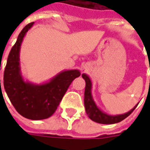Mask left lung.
Returning <instances> with one entry per match:
<instances>
[{"label": "left lung", "mask_w": 150, "mask_h": 150, "mask_svg": "<svg viewBox=\"0 0 150 150\" xmlns=\"http://www.w3.org/2000/svg\"><path fill=\"white\" fill-rule=\"evenodd\" d=\"M82 77L83 78L85 82H86V87H85V92H84L85 110H86L88 116L93 121H94L96 123H98V124H116V123H118V122H121L122 120H124V118H126L128 116H129L130 114L132 113V112L135 109L137 105L134 108H132L129 112L124 113V114H120V115H115V116L108 115L105 112H102L100 109L97 107L93 99V96H92V93H91L92 82H91L90 78L85 73H83L82 75Z\"/></svg>", "instance_id": "8db88e82"}]
</instances>
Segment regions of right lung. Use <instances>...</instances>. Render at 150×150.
<instances>
[{"label": "right lung", "instance_id": "obj_1", "mask_svg": "<svg viewBox=\"0 0 150 150\" xmlns=\"http://www.w3.org/2000/svg\"><path fill=\"white\" fill-rule=\"evenodd\" d=\"M32 26L33 22L21 30L11 50L4 71L3 83L9 99L21 116L40 120L54 113L68 87L81 73L78 70L63 71L48 83L40 85L25 82L21 73L19 53L23 38Z\"/></svg>", "mask_w": 150, "mask_h": 150}]
</instances>
